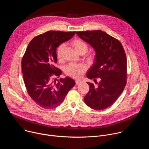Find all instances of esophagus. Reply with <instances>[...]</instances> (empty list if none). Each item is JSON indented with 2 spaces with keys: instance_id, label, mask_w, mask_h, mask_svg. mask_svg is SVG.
I'll return each instance as SVG.
<instances>
[{
  "instance_id": "esophagus-1",
  "label": "esophagus",
  "mask_w": 149,
  "mask_h": 149,
  "mask_svg": "<svg viewBox=\"0 0 149 149\" xmlns=\"http://www.w3.org/2000/svg\"><path fill=\"white\" fill-rule=\"evenodd\" d=\"M75 82H76L77 85H78V84H80L82 82V81L81 80H76Z\"/></svg>"
}]
</instances>
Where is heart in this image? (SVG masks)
I'll return each instance as SVG.
<instances>
[{"instance_id":"heart-1","label":"heart","mask_w":149,"mask_h":149,"mask_svg":"<svg viewBox=\"0 0 149 149\" xmlns=\"http://www.w3.org/2000/svg\"><path fill=\"white\" fill-rule=\"evenodd\" d=\"M71 45L73 47L75 51L80 54L84 55L88 50V45L86 42L80 39H75L71 42ZM65 48V45L63 44H60L56 48V54L57 58L59 60H61L62 56L63 51ZM86 58L88 61H92L94 58V55L93 54H88ZM87 67L86 65L83 64H75V63H71L65 68V73L70 77L75 78H81L85 71H86Z\"/></svg>"}]
</instances>
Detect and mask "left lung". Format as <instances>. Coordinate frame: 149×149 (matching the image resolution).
<instances>
[{"label": "left lung", "instance_id": "8db88e82", "mask_svg": "<svg viewBox=\"0 0 149 149\" xmlns=\"http://www.w3.org/2000/svg\"><path fill=\"white\" fill-rule=\"evenodd\" d=\"M95 50L94 62L86 75L97 86L87 82L90 90L84 102L96 110L107 109L117 100L126 85L127 58L121 42L102 31L76 33ZM99 82H96V79Z\"/></svg>", "mask_w": 149, "mask_h": 149}]
</instances>
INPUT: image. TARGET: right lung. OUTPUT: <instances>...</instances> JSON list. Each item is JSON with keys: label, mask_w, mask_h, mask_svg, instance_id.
I'll use <instances>...</instances> for the list:
<instances>
[{"label": "right lung", "mask_w": 149, "mask_h": 149, "mask_svg": "<svg viewBox=\"0 0 149 149\" xmlns=\"http://www.w3.org/2000/svg\"><path fill=\"white\" fill-rule=\"evenodd\" d=\"M76 32L49 31L33 38L22 60V71L28 93L39 106L51 109L64 100L75 81L67 77L59 78L62 71L55 67L56 48L73 37Z\"/></svg>", "instance_id": "right-lung-1"}]
</instances>
